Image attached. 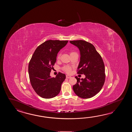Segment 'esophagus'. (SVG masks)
<instances>
[{
  "instance_id": "1",
  "label": "esophagus",
  "mask_w": 132,
  "mask_h": 132,
  "mask_svg": "<svg viewBox=\"0 0 132 132\" xmlns=\"http://www.w3.org/2000/svg\"><path fill=\"white\" fill-rule=\"evenodd\" d=\"M66 78L68 79L71 78V76H68V75H67V76H66Z\"/></svg>"
}]
</instances>
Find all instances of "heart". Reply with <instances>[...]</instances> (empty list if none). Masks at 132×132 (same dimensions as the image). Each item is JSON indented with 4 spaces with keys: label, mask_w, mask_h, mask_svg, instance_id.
Listing matches in <instances>:
<instances>
[{
    "label": "heart",
    "mask_w": 132,
    "mask_h": 132,
    "mask_svg": "<svg viewBox=\"0 0 132 132\" xmlns=\"http://www.w3.org/2000/svg\"><path fill=\"white\" fill-rule=\"evenodd\" d=\"M74 53H75V52H70V55L73 54ZM59 58H60V54H59L58 56H57V59H59ZM62 69H63L64 71H65V73H70L71 72V71H72V67H70V66H69V65H65L64 67H63Z\"/></svg>",
    "instance_id": "1"
}]
</instances>
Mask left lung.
Here are the masks:
<instances>
[{"label": "left lung", "instance_id": "1", "mask_svg": "<svg viewBox=\"0 0 132 132\" xmlns=\"http://www.w3.org/2000/svg\"><path fill=\"white\" fill-rule=\"evenodd\" d=\"M70 42L77 47L80 51L77 73L85 76V78L81 79L75 77L77 83L73 86V90L80 98H92L100 92L105 82L106 75L103 59L90 43L83 40Z\"/></svg>", "mask_w": 132, "mask_h": 132}]
</instances>
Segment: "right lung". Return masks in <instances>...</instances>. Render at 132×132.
Segmentation results:
<instances>
[{
	"mask_svg": "<svg viewBox=\"0 0 132 132\" xmlns=\"http://www.w3.org/2000/svg\"><path fill=\"white\" fill-rule=\"evenodd\" d=\"M67 42L68 40L46 41L37 47L29 62L28 72L31 86L43 98H52L60 93L65 75L59 72L54 78L51 77L50 73L58 52Z\"/></svg>",
	"mask_w": 132,
	"mask_h": 132,
	"instance_id": "add662e5",
	"label": "right lung"
}]
</instances>
